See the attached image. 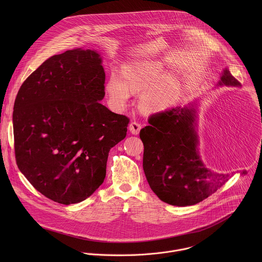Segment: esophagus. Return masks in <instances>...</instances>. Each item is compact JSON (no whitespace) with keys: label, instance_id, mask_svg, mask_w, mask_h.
<instances>
[{"label":"esophagus","instance_id":"obj_1","mask_svg":"<svg viewBox=\"0 0 262 262\" xmlns=\"http://www.w3.org/2000/svg\"><path fill=\"white\" fill-rule=\"evenodd\" d=\"M141 128H142V125L140 123L136 122V121H132L130 123V125H129V130L134 135H138L140 130H141Z\"/></svg>","mask_w":262,"mask_h":262}]
</instances>
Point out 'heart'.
Segmentation results:
<instances>
[{"mask_svg": "<svg viewBox=\"0 0 262 262\" xmlns=\"http://www.w3.org/2000/svg\"><path fill=\"white\" fill-rule=\"evenodd\" d=\"M124 76L112 73L106 90L113 105L124 106L133 92H144L140 105L148 112L160 111L171 103L170 91L165 85H157L162 77V68L156 62H141L124 69Z\"/></svg>", "mask_w": 262, "mask_h": 262, "instance_id": "obj_1", "label": "heart"}]
</instances>
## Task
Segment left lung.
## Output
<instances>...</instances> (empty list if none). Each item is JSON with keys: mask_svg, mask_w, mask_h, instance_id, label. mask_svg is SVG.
Instances as JSON below:
<instances>
[{"mask_svg": "<svg viewBox=\"0 0 262 262\" xmlns=\"http://www.w3.org/2000/svg\"><path fill=\"white\" fill-rule=\"evenodd\" d=\"M220 84L239 85V81L225 70ZM194 116L192 109L169 108L152 114L149 125L140 131L147 182L162 202L172 206L195 205L230 179V174L214 172L201 161Z\"/></svg>", "mask_w": 262, "mask_h": 262, "instance_id": "8db88e82", "label": "left lung"}]
</instances>
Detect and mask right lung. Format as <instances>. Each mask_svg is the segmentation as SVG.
<instances>
[{
  "label": "right lung",
  "instance_id": "1",
  "mask_svg": "<svg viewBox=\"0 0 262 262\" xmlns=\"http://www.w3.org/2000/svg\"><path fill=\"white\" fill-rule=\"evenodd\" d=\"M93 50L46 59L22 83L14 104L15 158L29 183L62 205L84 201L106 178L109 151L127 134L129 118L99 101L105 72Z\"/></svg>",
  "mask_w": 262,
  "mask_h": 262
}]
</instances>
